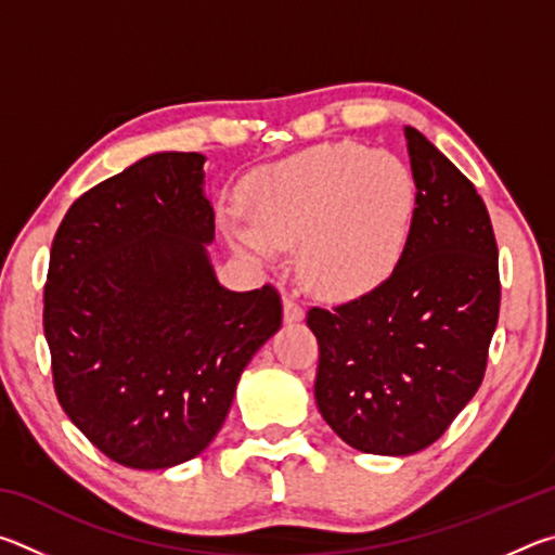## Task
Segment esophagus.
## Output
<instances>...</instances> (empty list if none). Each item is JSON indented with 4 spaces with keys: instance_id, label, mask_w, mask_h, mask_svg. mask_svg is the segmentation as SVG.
I'll use <instances>...</instances> for the list:
<instances>
[{
    "instance_id": "obj_1",
    "label": "esophagus",
    "mask_w": 555,
    "mask_h": 555,
    "mask_svg": "<svg viewBox=\"0 0 555 555\" xmlns=\"http://www.w3.org/2000/svg\"><path fill=\"white\" fill-rule=\"evenodd\" d=\"M304 308H300L294 298H284V321L286 323H300L304 321Z\"/></svg>"
}]
</instances>
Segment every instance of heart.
Segmentation results:
<instances>
[{
  "label": "heart",
  "instance_id": "b5f03b06",
  "mask_svg": "<svg viewBox=\"0 0 555 555\" xmlns=\"http://www.w3.org/2000/svg\"><path fill=\"white\" fill-rule=\"evenodd\" d=\"M251 228L230 224L242 255L271 264L296 247L315 294L347 298L379 286L406 249L416 181L399 156L360 144H321L257 168L242 185Z\"/></svg>",
  "mask_w": 555,
  "mask_h": 555
}]
</instances>
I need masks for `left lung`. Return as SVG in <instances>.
Wrapping results in <instances>:
<instances>
[{
	"label": "left lung",
	"mask_w": 555,
	"mask_h": 555,
	"mask_svg": "<svg viewBox=\"0 0 555 555\" xmlns=\"http://www.w3.org/2000/svg\"><path fill=\"white\" fill-rule=\"evenodd\" d=\"M416 181L406 249L391 276L308 327L315 403L347 446L411 455L446 434L480 389L500 318V259L485 203L446 154L403 127Z\"/></svg>",
	"instance_id": "1"
}]
</instances>
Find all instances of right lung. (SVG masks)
<instances>
[{"mask_svg": "<svg viewBox=\"0 0 555 555\" xmlns=\"http://www.w3.org/2000/svg\"><path fill=\"white\" fill-rule=\"evenodd\" d=\"M203 166L195 152L139 158L80 195L53 237L43 333L55 397L131 469L201 455L281 327L274 288L230 291L215 274Z\"/></svg>", "mask_w": 555, "mask_h": 555, "instance_id": "obj_1", "label": "right lung"}]
</instances>
